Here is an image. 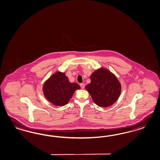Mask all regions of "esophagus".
Listing matches in <instances>:
<instances>
[{"label": "esophagus", "instance_id": "1", "mask_svg": "<svg viewBox=\"0 0 160 160\" xmlns=\"http://www.w3.org/2000/svg\"><path fill=\"white\" fill-rule=\"evenodd\" d=\"M80 87H81V88H84V87H85V84H83V83H82V84H80Z\"/></svg>", "mask_w": 160, "mask_h": 160}]
</instances>
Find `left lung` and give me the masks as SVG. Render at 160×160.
I'll return each instance as SVG.
<instances>
[{"label": "left lung", "mask_w": 160, "mask_h": 160, "mask_svg": "<svg viewBox=\"0 0 160 160\" xmlns=\"http://www.w3.org/2000/svg\"><path fill=\"white\" fill-rule=\"evenodd\" d=\"M91 82L85 88L94 102L100 107L113 105L121 93V84L108 69L101 67L90 75Z\"/></svg>", "instance_id": "8db88e82"}]
</instances>
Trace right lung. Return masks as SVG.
I'll list each match as a JSON object with an SVG mask.
<instances>
[{"mask_svg": "<svg viewBox=\"0 0 160 160\" xmlns=\"http://www.w3.org/2000/svg\"><path fill=\"white\" fill-rule=\"evenodd\" d=\"M80 88L76 83H70L64 72H57L52 74L42 86L45 98L53 105L62 106L67 105L76 90Z\"/></svg>", "mask_w": 160, "mask_h": 160, "instance_id": "right-lung-1", "label": "right lung"}]
</instances>
